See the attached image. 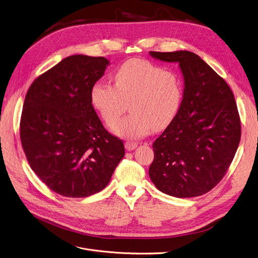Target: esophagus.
<instances>
[{
  "instance_id": "obj_1",
  "label": "esophagus",
  "mask_w": 258,
  "mask_h": 258,
  "mask_svg": "<svg viewBox=\"0 0 258 258\" xmlns=\"http://www.w3.org/2000/svg\"><path fill=\"white\" fill-rule=\"evenodd\" d=\"M124 146H125V149H126L127 151H132V150H134V149L137 148V146H138V143L127 141V142H125Z\"/></svg>"
}]
</instances>
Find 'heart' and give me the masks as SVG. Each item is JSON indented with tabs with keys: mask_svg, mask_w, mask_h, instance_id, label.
Returning a JSON list of instances; mask_svg holds the SVG:
<instances>
[{
	"mask_svg": "<svg viewBox=\"0 0 258 258\" xmlns=\"http://www.w3.org/2000/svg\"><path fill=\"white\" fill-rule=\"evenodd\" d=\"M92 107L107 125L115 124L130 101L132 114L112 131L126 139H140L154 128H166L175 119L182 101L178 75L146 60L132 59L114 75V85L98 81L90 90Z\"/></svg>",
	"mask_w": 258,
	"mask_h": 258,
	"instance_id": "b5f03b06",
	"label": "heart"
}]
</instances>
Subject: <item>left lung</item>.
Wrapping results in <instances>:
<instances>
[{"label":"left lung","mask_w":258,"mask_h":258,"mask_svg":"<svg viewBox=\"0 0 258 258\" xmlns=\"http://www.w3.org/2000/svg\"><path fill=\"white\" fill-rule=\"evenodd\" d=\"M149 55L178 63L184 86L175 119L152 144L149 177L158 190L170 196L203 195L225 175L241 140L233 93L192 51H149Z\"/></svg>","instance_id":"1"}]
</instances>
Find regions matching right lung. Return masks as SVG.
Segmentation results:
<instances>
[{"mask_svg": "<svg viewBox=\"0 0 258 258\" xmlns=\"http://www.w3.org/2000/svg\"><path fill=\"white\" fill-rule=\"evenodd\" d=\"M104 57L74 55L39 76L27 92L21 140L32 170L65 197L100 192L124 157L123 142L102 126L90 90L105 74Z\"/></svg>", "mask_w": 258, "mask_h": 258, "instance_id": "1", "label": "right lung"}]
</instances>
